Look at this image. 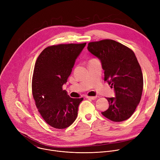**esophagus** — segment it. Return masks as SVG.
I'll return each instance as SVG.
<instances>
[{"instance_id": "1", "label": "esophagus", "mask_w": 160, "mask_h": 160, "mask_svg": "<svg viewBox=\"0 0 160 160\" xmlns=\"http://www.w3.org/2000/svg\"><path fill=\"white\" fill-rule=\"evenodd\" d=\"M86 98L91 100H94L97 98V96H86Z\"/></svg>"}]
</instances>
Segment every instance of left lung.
Listing matches in <instances>:
<instances>
[{
	"instance_id": "1",
	"label": "left lung",
	"mask_w": 160,
	"mask_h": 160,
	"mask_svg": "<svg viewBox=\"0 0 160 160\" xmlns=\"http://www.w3.org/2000/svg\"><path fill=\"white\" fill-rule=\"evenodd\" d=\"M87 49L101 61L104 80L115 90V98H106L109 108L102 115L116 122L128 119L140 102L143 89L141 68L134 52L110 39L90 42Z\"/></svg>"
}]
</instances>
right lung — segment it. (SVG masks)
Listing matches in <instances>:
<instances>
[{
    "label": "right lung",
    "instance_id": "1",
    "mask_svg": "<svg viewBox=\"0 0 160 160\" xmlns=\"http://www.w3.org/2000/svg\"><path fill=\"white\" fill-rule=\"evenodd\" d=\"M86 43L59 44L43 49L38 56L32 78V94L40 115L58 129L70 126L76 120L83 98H72L62 90L75 61Z\"/></svg>",
    "mask_w": 160,
    "mask_h": 160
}]
</instances>
